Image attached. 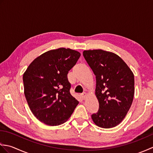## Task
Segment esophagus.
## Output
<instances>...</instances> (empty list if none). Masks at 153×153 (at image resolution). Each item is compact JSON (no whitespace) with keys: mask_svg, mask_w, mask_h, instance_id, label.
Segmentation results:
<instances>
[{"mask_svg":"<svg viewBox=\"0 0 153 153\" xmlns=\"http://www.w3.org/2000/svg\"><path fill=\"white\" fill-rule=\"evenodd\" d=\"M81 96H82V98H83V99H85V97H86V96H87V93L84 92V93H82V94H81Z\"/></svg>","mask_w":153,"mask_h":153,"instance_id":"1","label":"esophagus"}]
</instances>
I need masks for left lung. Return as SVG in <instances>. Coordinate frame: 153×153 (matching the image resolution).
<instances>
[{
	"mask_svg": "<svg viewBox=\"0 0 153 153\" xmlns=\"http://www.w3.org/2000/svg\"><path fill=\"white\" fill-rule=\"evenodd\" d=\"M83 55L96 76L99 109L91 115L93 121L100 128H114L122 122L131 106L134 75L125 62L111 52L89 50Z\"/></svg>",
	"mask_w": 153,
	"mask_h": 153,
	"instance_id": "left-lung-1",
	"label": "left lung"
}]
</instances>
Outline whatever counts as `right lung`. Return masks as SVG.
Returning a JSON list of instances; mask_svg holds the SVG:
<instances>
[{"label": "right lung", "mask_w": 153, "mask_h": 153, "mask_svg": "<svg viewBox=\"0 0 153 153\" xmlns=\"http://www.w3.org/2000/svg\"><path fill=\"white\" fill-rule=\"evenodd\" d=\"M80 55L70 48L48 51L35 58L24 72L25 99L41 122L51 126L62 124L79 104L70 93L67 75Z\"/></svg>", "instance_id": "obj_1"}]
</instances>
